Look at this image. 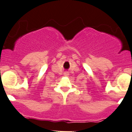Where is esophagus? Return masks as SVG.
<instances>
[{
	"mask_svg": "<svg viewBox=\"0 0 132 132\" xmlns=\"http://www.w3.org/2000/svg\"><path fill=\"white\" fill-rule=\"evenodd\" d=\"M68 75H69V74H68V72H65V73H64V75H65V76H68Z\"/></svg>",
	"mask_w": 132,
	"mask_h": 132,
	"instance_id": "34e87169",
	"label": "esophagus"
}]
</instances>
